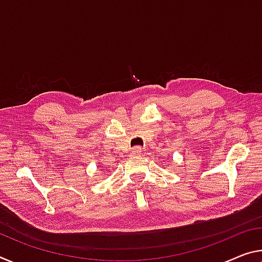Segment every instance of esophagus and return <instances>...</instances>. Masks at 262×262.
Wrapping results in <instances>:
<instances>
[{
  "label": "esophagus",
  "mask_w": 262,
  "mask_h": 262,
  "mask_svg": "<svg viewBox=\"0 0 262 262\" xmlns=\"http://www.w3.org/2000/svg\"><path fill=\"white\" fill-rule=\"evenodd\" d=\"M141 152H142V148H141V147H134L132 149V154L134 156H139Z\"/></svg>",
  "instance_id": "esophagus-1"
}]
</instances>
